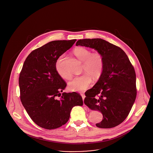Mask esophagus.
<instances>
[{"mask_svg":"<svg viewBox=\"0 0 153 153\" xmlns=\"http://www.w3.org/2000/svg\"><path fill=\"white\" fill-rule=\"evenodd\" d=\"M81 96H82V100H84V99H85V95L84 94H81Z\"/></svg>","mask_w":153,"mask_h":153,"instance_id":"esophagus-1","label":"esophagus"}]
</instances>
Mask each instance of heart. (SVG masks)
<instances>
[{"instance_id":"1","label":"heart","mask_w":153,"mask_h":153,"mask_svg":"<svg viewBox=\"0 0 153 153\" xmlns=\"http://www.w3.org/2000/svg\"><path fill=\"white\" fill-rule=\"evenodd\" d=\"M74 54L80 61L83 62L82 69L88 73H84L75 77L69 82L68 85L71 91L82 92L89 87L92 82V77L89 74L96 79L99 77L102 74L104 66V58L100 53H92L91 51L82 47L75 49ZM64 59V55L58 58L56 63V69L61 77L69 79L71 77L72 74L65 69L63 64Z\"/></svg>"}]
</instances>
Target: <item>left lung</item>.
Returning <instances> with one entry per match:
<instances>
[{
  "label": "left lung",
  "instance_id": "1",
  "mask_svg": "<svg viewBox=\"0 0 153 153\" xmlns=\"http://www.w3.org/2000/svg\"><path fill=\"white\" fill-rule=\"evenodd\" d=\"M76 46L94 49L102 56L104 69L92 88L87 91L84 103L101 112L97 127L110 128L122 123L128 115L137 96L136 74L126 53L101 38L83 39Z\"/></svg>",
  "mask_w": 153,
  "mask_h": 153
}]
</instances>
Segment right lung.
Here are the masks:
<instances>
[{
	"label": "right lung",
	"instance_id": "add662e5",
	"mask_svg": "<svg viewBox=\"0 0 153 153\" xmlns=\"http://www.w3.org/2000/svg\"><path fill=\"white\" fill-rule=\"evenodd\" d=\"M76 39L53 41L31 51L24 62L19 77L22 105L33 121L48 130L68 121L73 107L82 106L79 94H61L66 87L56 69L58 58Z\"/></svg>",
	"mask_w": 153,
	"mask_h": 153
}]
</instances>
